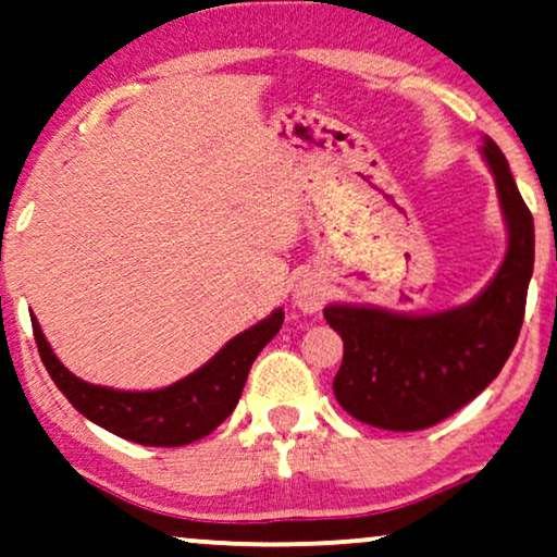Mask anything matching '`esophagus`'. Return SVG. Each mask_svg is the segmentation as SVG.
I'll return each instance as SVG.
<instances>
[{
	"label": "esophagus",
	"instance_id": "1",
	"mask_svg": "<svg viewBox=\"0 0 557 557\" xmlns=\"http://www.w3.org/2000/svg\"><path fill=\"white\" fill-rule=\"evenodd\" d=\"M324 301V286L322 281L314 276L299 278V284L294 288V305L301 309V312H317Z\"/></svg>",
	"mask_w": 557,
	"mask_h": 557
}]
</instances>
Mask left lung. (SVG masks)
I'll return each mask as SVG.
<instances>
[{"label": "left lung", "instance_id": "obj_1", "mask_svg": "<svg viewBox=\"0 0 557 557\" xmlns=\"http://www.w3.org/2000/svg\"><path fill=\"white\" fill-rule=\"evenodd\" d=\"M481 153L496 178L509 248L473 301L437 314L324 307L345 348L332 381L335 399L371 428L414 432L443 422L473 401L515 350L534 265V225L499 146L486 137Z\"/></svg>", "mask_w": 557, "mask_h": 557}]
</instances>
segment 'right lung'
<instances>
[{
	"label": "right lung",
	"instance_id": "obj_1",
	"mask_svg": "<svg viewBox=\"0 0 557 557\" xmlns=\"http://www.w3.org/2000/svg\"><path fill=\"white\" fill-rule=\"evenodd\" d=\"M281 324H284V312L276 309L263 322L233 337L199 371L158 392H117V388L86 384L55 358L35 317L33 335L53 384L86 420L129 443L178 447L207 437L233 414L252 360L271 343Z\"/></svg>",
	"mask_w": 557,
	"mask_h": 557
}]
</instances>
